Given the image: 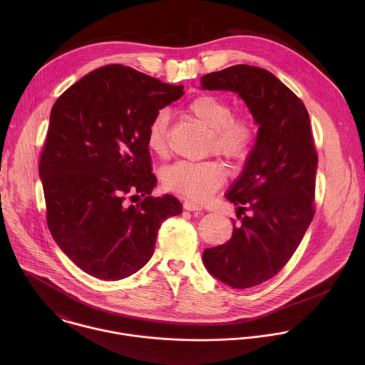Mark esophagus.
<instances>
[{
	"label": "esophagus",
	"mask_w": 365,
	"mask_h": 365,
	"mask_svg": "<svg viewBox=\"0 0 365 365\" xmlns=\"http://www.w3.org/2000/svg\"><path fill=\"white\" fill-rule=\"evenodd\" d=\"M184 209L194 212V210H202V207L198 205V204H195V202H192V201H188V200H187V201H184Z\"/></svg>",
	"instance_id": "esophagus-1"
}]
</instances>
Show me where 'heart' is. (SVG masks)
<instances>
[{
	"label": "heart",
	"instance_id": "b5f03b06",
	"mask_svg": "<svg viewBox=\"0 0 365 365\" xmlns=\"http://www.w3.org/2000/svg\"><path fill=\"white\" fill-rule=\"evenodd\" d=\"M185 112L209 130L208 152L226 157L230 161L247 160L257 140V123L249 115H233V104L216 94H200L185 105ZM146 146L157 157L170 153L168 115L157 112L146 130ZM165 190L204 202L210 198L226 181V171L222 163L207 161H177L161 174Z\"/></svg>",
	"mask_w": 365,
	"mask_h": 365
}]
</instances>
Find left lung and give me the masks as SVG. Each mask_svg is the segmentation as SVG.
<instances>
[{
  "label": "left lung",
  "mask_w": 365,
  "mask_h": 365,
  "mask_svg": "<svg viewBox=\"0 0 365 365\" xmlns=\"http://www.w3.org/2000/svg\"><path fill=\"white\" fill-rule=\"evenodd\" d=\"M201 83L204 90L237 93L260 125L245 171L226 194L239 205L240 223H233L227 243L204 250L212 275L232 288H250L282 269L314 216L317 153L309 113L284 83L256 66L236 64Z\"/></svg>",
  "instance_id": "obj_1"
}]
</instances>
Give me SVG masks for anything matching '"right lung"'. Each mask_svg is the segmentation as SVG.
Instances as JSON below:
<instances>
[{
	"mask_svg": "<svg viewBox=\"0 0 365 365\" xmlns=\"http://www.w3.org/2000/svg\"><path fill=\"white\" fill-rule=\"evenodd\" d=\"M182 94V86L108 64L53 105L39 160L46 222L58 247L87 274L116 281L136 272L153 256L161 223L181 213L174 195H152L146 130ZM140 196L138 206L128 204Z\"/></svg>",
	"mask_w": 365,
	"mask_h": 365,
	"instance_id": "obj_1",
	"label": "right lung"
}]
</instances>
